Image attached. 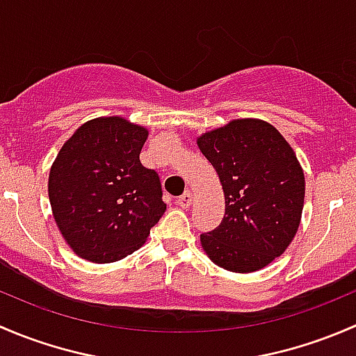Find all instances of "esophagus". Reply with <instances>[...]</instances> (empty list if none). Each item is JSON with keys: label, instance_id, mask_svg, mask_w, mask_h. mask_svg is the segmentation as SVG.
<instances>
[{"label": "esophagus", "instance_id": "1", "mask_svg": "<svg viewBox=\"0 0 356 356\" xmlns=\"http://www.w3.org/2000/svg\"><path fill=\"white\" fill-rule=\"evenodd\" d=\"M191 203H193V193L191 191H186L184 195H181L177 198V204L181 208H189L191 207Z\"/></svg>", "mask_w": 356, "mask_h": 356}]
</instances>
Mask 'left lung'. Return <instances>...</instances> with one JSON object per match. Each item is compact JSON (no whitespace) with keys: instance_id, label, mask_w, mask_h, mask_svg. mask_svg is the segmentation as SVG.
Listing matches in <instances>:
<instances>
[{"instance_id":"obj_1","label":"left lung","mask_w":356,"mask_h":356,"mask_svg":"<svg viewBox=\"0 0 356 356\" xmlns=\"http://www.w3.org/2000/svg\"><path fill=\"white\" fill-rule=\"evenodd\" d=\"M198 146L213 165L225 215L201 246L218 267L260 270L291 245L305 201V175L289 143L268 122L238 118L204 132Z\"/></svg>"}]
</instances>
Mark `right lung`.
Masks as SVG:
<instances>
[{
	"instance_id": "right-lung-1",
	"label": "right lung",
	"mask_w": 356,
	"mask_h": 356,
	"mask_svg": "<svg viewBox=\"0 0 356 356\" xmlns=\"http://www.w3.org/2000/svg\"><path fill=\"white\" fill-rule=\"evenodd\" d=\"M148 131L122 117L82 124L56 155L48 195L75 254L111 264L145 245L167 210L160 177L139 160Z\"/></svg>"
}]
</instances>
